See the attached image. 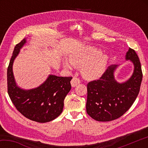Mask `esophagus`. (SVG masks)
<instances>
[{"instance_id":"1","label":"esophagus","mask_w":148,"mask_h":148,"mask_svg":"<svg viewBox=\"0 0 148 148\" xmlns=\"http://www.w3.org/2000/svg\"><path fill=\"white\" fill-rule=\"evenodd\" d=\"M71 83L72 87H74L77 86V85L81 83V81H80V79H79V78H77V77H74L72 79Z\"/></svg>"}]
</instances>
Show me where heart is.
Wrapping results in <instances>:
<instances>
[{
	"label": "heart",
	"mask_w": 148,
	"mask_h": 148,
	"mask_svg": "<svg viewBox=\"0 0 148 148\" xmlns=\"http://www.w3.org/2000/svg\"><path fill=\"white\" fill-rule=\"evenodd\" d=\"M69 60L74 67L82 68V73L85 78L94 79L99 78L104 73L108 57L104 54H100L98 49L87 46L71 53ZM71 64L69 61L64 62V66L68 70L72 69Z\"/></svg>",
	"instance_id": "b5f03b06"
}]
</instances>
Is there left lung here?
I'll return each instance as SVG.
<instances>
[{
	"label": "left lung",
	"mask_w": 148,
	"mask_h": 148,
	"mask_svg": "<svg viewBox=\"0 0 148 148\" xmlns=\"http://www.w3.org/2000/svg\"><path fill=\"white\" fill-rule=\"evenodd\" d=\"M126 59L133 62V74L122 84L114 79L117 65L108 66L99 79L87 84L86 111L92 119L98 121H110L122 116L136 100L142 79L140 59L134 49L127 52Z\"/></svg>",
	"instance_id": "left-lung-1"
}]
</instances>
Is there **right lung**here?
I'll use <instances>...</instances> for the list:
<instances>
[{
  "instance_id": "right-lung-1",
  "label": "right lung",
  "mask_w": 148,
  "mask_h": 148,
  "mask_svg": "<svg viewBox=\"0 0 148 148\" xmlns=\"http://www.w3.org/2000/svg\"><path fill=\"white\" fill-rule=\"evenodd\" d=\"M25 42L24 38L14 47L7 70L8 93L16 108L27 118L38 123L51 121L62 113L64 98L71 89L72 77L49 75L38 87L31 90L20 89L15 82L12 65Z\"/></svg>"
}]
</instances>
